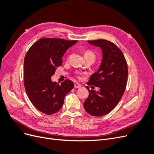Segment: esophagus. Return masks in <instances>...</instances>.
<instances>
[{
  "instance_id": "esophagus-1",
  "label": "esophagus",
  "mask_w": 154,
  "mask_h": 154,
  "mask_svg": "<svg viewBox=\"0 0 154 154\" xmlns=\"http://www.w3.org/2000/svg\"><path fill=\"white\" fill-rule=\"evenodd\" d=\"M81 85L80 84H79V83H74V87H75L76 88H80L81 87Z\"/></svg>"
}]
</instances>
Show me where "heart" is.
Returning <instances> with one entry per match:
<instances>
[{
    "label": "heart",
    "mask_w": 154,
    "mask_h": 154,
    "mask_svg": "<svg viewBox=\"0 0 154 154\" xmlns=\"http://www.w3.org/2000/svg\"><path fill=\"white\" fill-rule=\"evenodd\" d=\"M94 57V54H93L92 52H91V51H87V52L85 53L84 54V57Z\"/></svg>",
    "instance_id": "b5f03b06"
}]
</instances>
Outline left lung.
I'll return each mask as SVG.
<instances>
[{"instance_id":"8db88e82","label":"left lung","mask_w":154,"mask_h":154,"mask_svg":"<svg viewBox=\"0 0 154 154\" xmlns=\"http://www.w3.org/2000/svg\"><path fill=\"white\" fill-rule=\"evenodd\" d=\"M87 42L101 49L103 58L97 71L92 74L87 83L98 87L100 91L90 90L86 86L89 94L83 106L91 115L102 116L115 108L124 94L128 78L127 63L122 51L112 42L103 39Z\"/></svg>"}]
</instances>
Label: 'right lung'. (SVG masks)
I'll return each instance as SVG.
<instances>
[{
    "label": "right lung",
    "instance_id": "1",
    "mask_svg": "<svg viewBox=\"0 0 154 154\" xmlns=\"http://www.w3.org/2000/svg\"><path fill=\"white\" fill-rule=\"evenodd\" d=\"M77 40L43 38L31 45L24 62V83L29 99L36 108L45 114L57 112L62 107L66 95L74 87L66 79L59 84L51 77L62 66V58Z\"/></svg>",
    "mask_w": 154,
    "mask_h": 154
}]
</instances>
